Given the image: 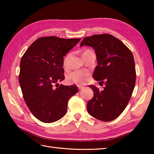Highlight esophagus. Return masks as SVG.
I'll use <instances>...</instances> for the list:
<instances>
[{
    "label": "esophagus",
    "mask_w": 154,
    "mask_h": 154,
    "mask_svg": "<svg viewBox=\"0 0 154 154\" xmlns=\"http://www.w3.org/2000/svg\"><path fill=\"white\" fill-rule=\"evenodd\" d=\"M83 88H84V87H83V86H81V85L78 86V89H79V90H82Z\"/></svg>",
    "instance_id": "esophagus-1"
}]
</instances>
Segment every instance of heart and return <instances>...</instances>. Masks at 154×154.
<instances>
[{
    "label": "heart",
    "mask_w": 154,
    "mask_h": 154,
    "mask_svg": "<svg viewBox=\"0 0 154 154\" xmlns=\"http://www.w3.org/2000/svg\"><path fill=\"white\" fill-rule=\"evenodd\" d=\"M70 58L71 54H69L64 59L63 65L65 69H68L69 65ZM89 77L90 74L87 71L83 70H75L70 72L69 73H68L66 75V81L68 84L83 85H85L87 82Z\"/></svg>",
    "instance_id": "heart-1"
}]
</instances>
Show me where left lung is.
<instances>
[{"mask_svg":"<svg viewBox=\"0 0 154 154\" xmlns=\"http://www.w3.org/2000/svg\"><path fill=\"white\" fill-rule=\"evenodd\" d=\"M92 47L97 66L93 77L104 85L100 91L89 85L94 96L87 103V111L95 119L109 122L125 109L136 83L135 63L132 53L122 42L110 34H98L85 38L80 44Z\"/></svg>","mask_w":154,"mask_h":154,"instance_id":"8db88e82","label":"left lung"}]
</instances>
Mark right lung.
<instances>
[{
    "instance_id": "right-lung-1",
    "label": "right lung",
    "mask_w": 154,
    "mask_h": 154,
    "mask_svg": "<svg viewBox=\"0 0 154 154\" xmlns=\"http://www.w3.org/2000/svg\"><path fill=\"white\" fill-rule=\"evenodd\" d=\"M80 40L40 38L23 55L19 83L26 104L42 122L51 123L63 118L69 99L79 91L77 86H65L59 82L65 79L63 57Z\"/></svg>"
}]
</instances>
